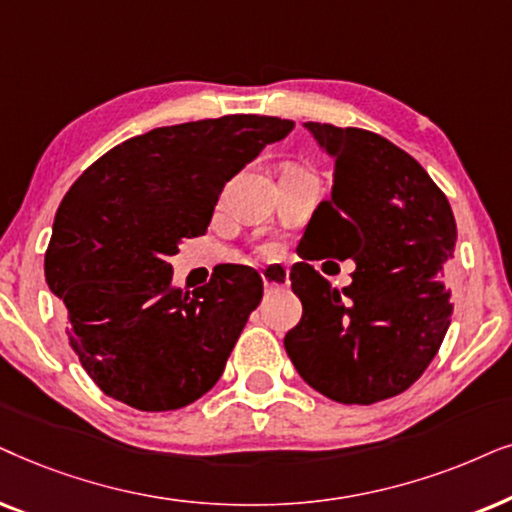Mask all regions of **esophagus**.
<instances>
[{
    "label": "esophagus",
    "instance_id": "obj_1",
    "mask_svg": "<svg viewBox=\"0 0 512 512\" xmlns=\"http://www.w3.org/2000/svg\"><path fill=\"white\" fill-rule=\"evenodd\" d=\"M290 281V271L281 267V264H271V267L262 269V283L267 290H276V288H285Z\"/></svg>",
    "mask_w": 512,
    "mask_h": 512
}]
</instances>
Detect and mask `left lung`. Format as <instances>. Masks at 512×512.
<instances>
[{"label": "left lung", "instance_id": "obj_1", "mask_svg": "<svg viewBox=\"0 0 512 512\" xmlns=\"http://www.w3.org/2000/svg\"><path fill=\"white\" fill-rule=\"evenodd\" d=\"M304 128L335 161V185L299 245L353 260L356 271L337 290L309 262L295 264L290 283L302 320L283 344L318 393L372 405L410 388L445 339L454 309L445 264L456 222L431 175L393 142L363 128Z\"/></svg>", "mask_w": 512, "mask_h": 512}]
</instances>
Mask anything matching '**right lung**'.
<instances>
[{
	"mask_svg": "<svg viewBox=\"0 0 512 512\" xmlns=\"http://www.w3.org/2000/svg\"><path fill=\"white\" fill-rule=\"evenodd\" d=\"M292 128L257 114L154 128L109 149L65 194L44 274L70 346L109 398L180 410L222 377L262 278L227 264L182 292L168 260L182 238L206 234L231 177Z\"/></svg>",
	"mask_w": 512,
	"mask_h": 512,
	"instance_id": "add662e5",
	"label": "right lung"
}]
</instances>
